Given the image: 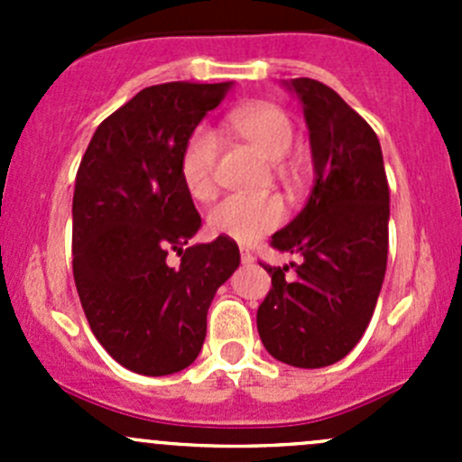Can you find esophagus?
Returning a JSON list of instances; mask_svg holds the SVG:
<instances>
[{
  "mask_svg": "<svg viewBox=\"0 0 462 462\" xmlns=\"http://www.w3.org/2000/svg\"><path fill=\"white\" fill-rule=\"evenodd\" d=\"M239 253H241V261H244V263H253V261H254V257L250 254L248 248H241Z\"/></svg>",
  "mask_w": 462,
  "mask_h": 462,
  "instance_id": "obj_1",
  "label": "esophagus"
}]
</instances>
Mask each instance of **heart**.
Returning <instances> with one entry per match:
<instances>
[{
    "label": "heart",
    "instance_id": "obj_1",
    "mask_svg": "<svg viewBox=\"0 0 462 462\" xmlns=\"http://www.w3.org/2000/svg\"><path fill=\"white\" fill-rule=\"evenodd\" d=\"M232 127L244 141H248L263 158L279 165L291 153L295 143V129L291 118L279 106L248 105L235 111ZM218 156V136L209 127H199L185 143L180 153V179L194 199H209L214 192V167ZM283 218V205L270 197H226L208 214V223L217 235L227 239L248 241L277 227Z\"/></svg>",
    "mask_w": 462,
    "mask_h": 462
}]
</instances>
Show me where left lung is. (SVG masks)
I'll list each match as a JSON object with an SVG mask.
<instances>
[{"mask_svg": "<svg viewBox=\"0 0 462 462\" xmlns=\"http://www.w3.org/2000/svg\"><path fill=\"white\" fill-rule=\"evenodd\" d=\"M304 106L315 183L301 212L273 235L301 257L295 274L270 268L257 310L265 351L283 365L321 369L353 351L369 326L389 254V183L375 132L330 87L283 80Z\"/></svg>", "mask_w": 462, "mask_h": 462, "instance_id": "8db88e82", "label": "left lung"}]
</instances>
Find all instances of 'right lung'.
Returning <instances> with one entry per match:
<instances>
[{
	"label": "right lung",
	"mask_w": 462,
	"mask_h": 462,
	"mask_svg": "<svg viewBox=\"0 0 462 462\" xmlns=\"http://www.w3.org/2000/svg\"><path fill=\"white\" fill-rule=\"evenodd\" d=\"M232 82L143 88L102 120L73 192V279L97 342L125 369L170 375L201 353L208 309L239 268L227 236L188 245L201 217L180 153ZM176 252L179 266L166 263Z\"/></svg>",
	"instance_id": "obj_1"
}]
</instances>
